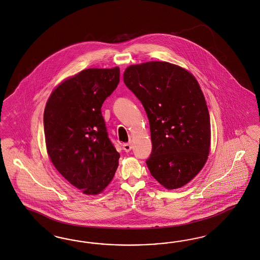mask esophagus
I'll list each match as a JSON object with an SVG mask.
<instances>
[{
    "label": "esophagus",
    "mask_w": 260,
    "mask_h": 260,
    "mask_svg": "<svg viewBox=\"0 0 260 260\" xmlns=\"http://www.w3.org/2000/svg\"><path fill=\"white\" fill-rule=\"evenodd\" d=\"M123 149H124V150H125L126 152H128V151H131L132 149H133V146H132L131 143H127V144L123 145Z\"/></svg>",
    "instance_id": "1"
}]
</instances>
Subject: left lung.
<instances>
[{"mask_svg": "<svg viewBox=\"0 0 260 260\" xmlns=\"http://www.w3.org/2000/svg\"><path fill=\"white\" fill-rule=\"evenodd\" d=\"M124 82L150 121V174L165 189H179L203 169L211 148L210 114L197 78L160 61L132 64Z\"/></svg>", "mask_w": 260, "mask_h": 260, "instance_id": "left-lung-1", "label": "left lung"}]
</instances>
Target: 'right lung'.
<instances>
[{"label": "right lung", "mask_w": 260, "mask_h": 260, "mask_svg": "<svg viewBox=\"0 0 260 260\" xmlns=\"http://www.w3.org/2000/svg\"><path fill=\"white\" fill-rule=\"evenodd\" d=\"M120 70L87 69L61 82L47 99L44 129L56 170L87 196L101 193L119 165L108 137L103 103L116 88Z\"/></svg>", "instance_id": "add662e5"}]
</instances>
